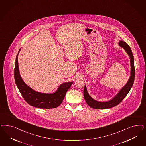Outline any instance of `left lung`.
Segmentation results:
<instances>
[{"instance_id":"obj_1","label":"left lung","mask_w":146,"mask_h":146,"mask_svg":"<svg viewBox=\"0 0 146 146\" xmlns=\"http://www.w3.org/2000/svg\"><path fill=\"white\" fill-rule=\"evenodd\" d=\"M119 46L122 47L130 58V63H131V76L129 78L127 83L122 87L117 94L112 99L107 101V102H99L93 99L90 96L86 89V85H85L83 94L85 100L88 104V105L91 108L94 109H106V108H111L115 106H117L120 103L123 98L127 96L129 90L132 88L134 82L135 77V68H134V56L132 53L131 48L126 43L122 41H119Z\"/></svg>"}]
</instances>
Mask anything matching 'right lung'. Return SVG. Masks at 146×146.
<instances>
[{
  "label": "right lung",
  "instance_id": "right-lung-1",
  "mask_svg": "<svg viewBox=\"0 0 146 146\" xmlns=\"http://www.w3.org/2000/svg\"><path fill=\"white\" fill-rule=\"evenodd\" d=\"M20 50L21 49H19L15 59L14 79L24 99L28 104L37 108L49 109L58 107L62 103L68 90L74 82L62 83L52 94L41 93L34 90L24 82L20 75L18 56Z\"/></svg>",
  "mask_w": 146,
  "mask_h": 146
}]
</instances>
